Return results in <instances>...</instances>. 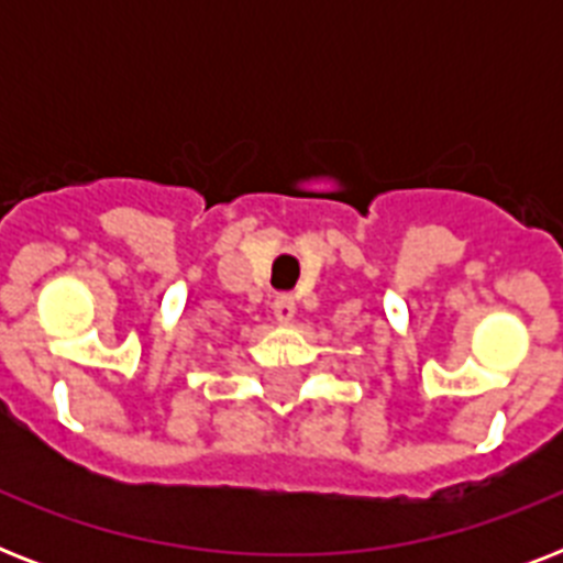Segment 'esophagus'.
<instances>
[{
	"mask_svg": "<svg viewBox=\"0 0 563 563\" xmlns=\"http://www.w3.org/2000/svg\"><path fill=\"white\" fill-rule=\"evenodd\" d=\"M295 312H298L295 298H291V295H277V300H274V318H277L280 324H291Z\"/></svg>",
	"mask_w": 563,
	"mask_h": 563,
	"instance_id": "34e87169",
	"label": "esophagus"
}]
</instances>
